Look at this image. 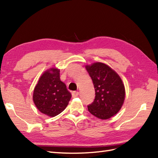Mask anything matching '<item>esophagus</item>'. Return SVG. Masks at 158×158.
I'll list each match as a JSON object with an SVG mask.
<instances>
[{
	"label": "esophagus",
	"mask_w": 158,
	"mask_h": 158,
	"mask_svg": "<svg viewBox=\"0 0 158 158\" xmlns=\"http://www.w3.org/2000/svg\"><path fill=\"white\" fill-rule=\"evenodd\" d=\"M79 96V92H75L74 91L72 92V96L73 98H76V97H77Z\"/></svg>",
	"instance_id": "obj_1"
}]
</instances>
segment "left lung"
<instances>
[{"mask_svg": "<svg viewBox=\"0 0 158 158\" xmlns=\"http://www.w3.org/2000/svg\"><path fill=\"white\" fill-rule=\"evenodd\" d=\"M94 83L95 99L88 106L89 112L101 119H108L119 112L125 100V88L115 71L101 62L85 66Z\"/></svg>", "mask_w": 158, "mask_h": 158, "instance_id": "left-lung-1", "label": "left lung"}]
</instances>
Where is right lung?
<instances>
[{"label": "right lung", "mask_w": 158, "mask_h": 158, "mask_svg": "<svg viewBox=\"0 0 158 158\" xmlns=\"http://www.w3.org/2000/svg\"><path fill=\"white\" fill-rule=\"evenodd\" d=\"M32 98L40 112L55 117L66 109L71 98V94L60 79V70L52 68L40 77Z\"/></svg>", "instance_id": "add662e5"}]
</instances>
